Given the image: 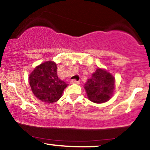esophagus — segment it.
I'll return each mask as SVG.
<instances>
[{
    "label": "esophagus",
    "instance_id": "esophagus-1",
    "mask_svg": "<svg viewBox=\"0 0 150 150\" xmlns=\"http://www.w3.org/2000/svg\"><path fill=\"white\" fill-rule=\"evenodd\" d=\"M80 82H79V81H77L75 80H70V84H79Z\"/></svg>",
    "mask_w": 150,
    "mask_h": 150
}]
</instances>
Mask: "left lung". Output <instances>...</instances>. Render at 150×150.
I'll return each mask as SVG.
<instances>
[{
	"mask_svg": "<svg viewBox=\"0 0 150 150\" xmlns=\"http://www.w3.org/2000/svg\"><path fill=\"white\" fill-rule=\"evenodd\" d=\"M89 100L97 104L106 102L113 97L115 77L104 68H98L84 85Z\"/></svg>",
	"mask_w": 150,
	"mask_h": 150,
	"instance_id": "1",
	"label": "left lung"
}]
</instances>
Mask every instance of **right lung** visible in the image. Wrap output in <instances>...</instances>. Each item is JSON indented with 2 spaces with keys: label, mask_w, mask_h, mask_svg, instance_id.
I'll return each mask as SVG.
<instances>
[{
  "label": "right lung",
  "mask_w": 150,
  "mask_h": 150,
  "mask_svg": "<svg viewBox=\"0 0 150 150\" xmlns=\"http://www.w3.org/2000/svg\"><path fill=\"white\" fill-rule=\"evenodd\" d=\"M29 82L34 96L48 104L57 101L68 86L66 82L58 78L57 65L52 61L35 67L29 76Z\"/></svg>",
  "instance_id": "1"
}]
</instances>
